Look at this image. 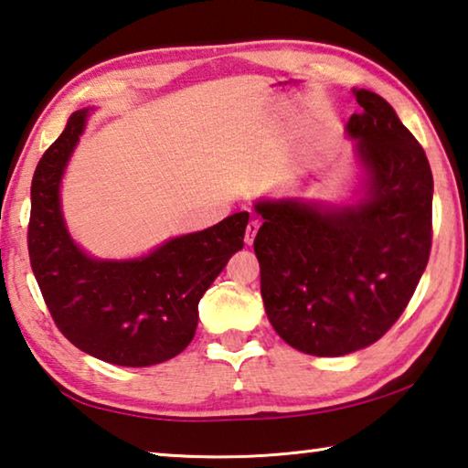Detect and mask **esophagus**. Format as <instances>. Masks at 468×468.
Instances as JSON below:
<instances>
[{
  "instance_id": "esophagus-1",
  "label": "esophagus",
  "mask_w": 468,
  "mask_h": 468,
  "mask_svg": "<svg viewBox=\"0 0 468 468\" xmlns=\"http://www.w3.org/2000/svg\"><path fill=\"white\" fill-rule=\"evenodd\" d=\"M258 229H261V220L258 218H251L250 222H248V227H246V243L250 246L251 241H254V237H256V233H258Z\"/></svg>"
}]
</instances>
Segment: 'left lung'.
<instances>
[{"label": "left lung", "instance_id": "8db88e82", "mask_svg": "<svg viewBox=\"0 0 468 468\" xmlns=\"http://www.w3.org/2000/svg\"><path fill=\"white\" fill-rule=\"evenodd\" d=\"M347 133L367 168L360 204L321 210L258 202L254 239L272 329L303 354L344 356L379 341L410 302L431 254L433 175L381 95L354 89Z\"/></svg>", "mask_w": 468, "mask_h": 468}]
</instances>
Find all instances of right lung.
<instances>
[{"instance_id": "1", "label": "right lung", "mask_w": 468, "mask_h": 468, "mask_svg": "<svg viewBox=\"0 0 468 468\" xmlns=\"http://www.w3.org/2000/svg\"><path fill=\"white\" fill-rule=\"evenodd\" d=\"M85 118L87 110L72 112L35 168L27 233L31 269L56 327L72 346L118 367L160 365L194 339L199 298L243 248L248 212L170 239L139 261H93L72 243L58 197Z\"/></svg>"}]
</instances>
